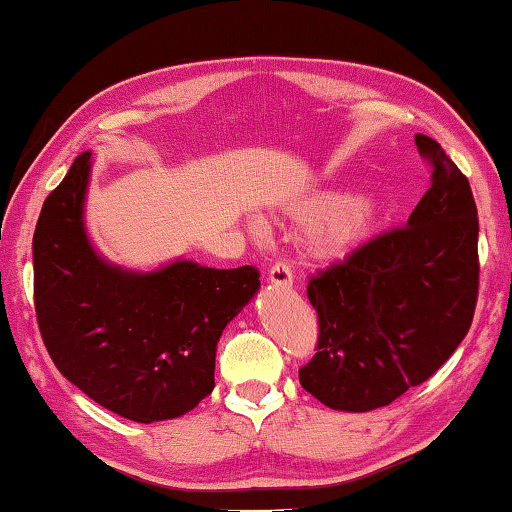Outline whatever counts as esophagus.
<instances>
[{"label":"esophagus","mask_w":512,"mask_h":512,"mask_svg":"<svg viewBox=\"0 0 512 512\" xmlns=\"http://www.w3.org/2000/svg\"><path fill=\"white\" fill-rule=\"evenodd\" d=\"M269 283L274 287H292V269L287 263H276L269 269Z\"/></svg>","instance_id":"34e87169"}]
</instances>
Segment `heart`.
I'll use <instances>...</instances> for the list:
<instances>
[{"label": "heart", "instance_id": "obj_1", "mask_svg": "<svg viewBox=\"0 0 512 512\" xmlns=\"http://www.w3.org/2000/svg\"><path fill=\"white\" fill-rule=\"evenodd\" d=\"M303 218L312 225H323L312 238V254L321 260H339L352 254L363 240L370 236L374 214L365 200L350 194H325L318 196L310 207L303 211ZM254 234L263 231V220H249Z\"/></svg>", "mask_w": 512, "mask_h": 512}]
</instances>
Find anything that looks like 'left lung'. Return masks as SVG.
I'll use <instances>...</instances> for the list:
<instances>
[{
    "instance_id": "obj_1",
    "label": "left lung",
    "mask_w": 512,
    "mask_h": 512,
    "mask_svg": "<svg viewBox=\"0 0 512 512\" xmlns=\"http://www.w3.org/2000/svg\"><path fill=\"white\" fill-rule=\"evenodd\" d=\"M430 189L406 227L372 238L307 285L318 352L298 370L323 406L370 412L428 381L470 330L479 220L468 178L437 140L414 136Z\"/></svg>"
}]
</instances>
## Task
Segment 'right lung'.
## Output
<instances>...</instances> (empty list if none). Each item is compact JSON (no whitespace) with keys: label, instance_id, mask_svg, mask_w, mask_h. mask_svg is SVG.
<instances>
[{"label":"right lung","instance_id":"obj_1","mask_svg":"<svg viewBox=\"0 0 512 512\" xmlns=\"http://www.w3.org/2000/svg\"><path fill=\"white\" fill-rule=\"evenodd\" d=\"M91 151L44 200L33 236L35 312L48 354L102 408L138 423L182 417L214 390L216 345L256 296L258 269L176 258L109 263L84 225Z\"/></svg>","mask_w":512,"mask_h":512}]
</instances>
